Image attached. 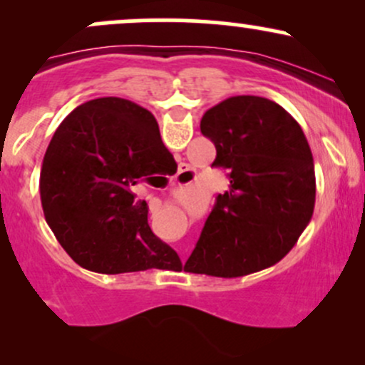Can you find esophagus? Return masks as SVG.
<instances>
[{
    "instance_id": "1",
    "label": "esophagus",
    "mask_w": 365,
    "mask_h": 365,
    "mask_svg": "<svg viewBox=\"0 0 365 365\" xmlns=\"http://www.w3.org/2000/svg\"><path fill=\"white\" fill-rule=\"evenodd\" d=\"M188 173H190V168H188V165H185V163H183V165L182 166H180V171H178V180H180V182H182V180H185V177H187V175Z\"/></svg>"
}]
</instances>
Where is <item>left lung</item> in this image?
I'll list each match as a JSON object with an SVG mask.
<instances>
[{"mask_svg": "<svg viewBox=\"0 0 365 365\" xmlns=\"http://www.w3.org/2000/svg\"><path fill=\"white\" fill-rule=\"evenodd\" d=\"M200 132L216 148L212 166L228 170L188 273L238 278L273 266L311 221L316 175L300 125L279 104L233 96L204 113Z\"/></svg>", "mask_w": 365, "mask_h": 365, "instance_id": "8db88e82", "label": "left lung"}]
</instances>
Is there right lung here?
<instances>
[{"instance_id":"add662e5","label":"right lung","mask_w":365,"mask_h":365,"mask_svg":"<svg viewBox=\"0 0 365 365\" xmlns=\"http://www.w3.org/2000/svg\"><path fill=\"white\" fill-rule=\"evenodd\" d=\"M165 148L153 113L121 98L77 106L61 121L41 168L44 217L78 266L104 274L180 266L148 223L135 185L163 170Z\"/></svg>"}]
</instances>
